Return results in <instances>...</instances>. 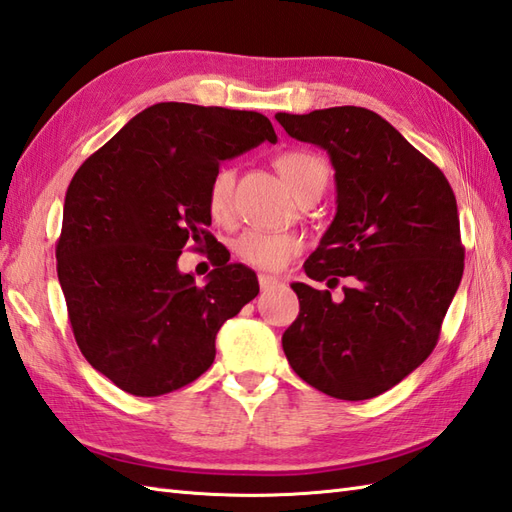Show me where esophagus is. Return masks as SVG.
<instances>
[{
  "instance_id": "esophagus-1",
  "label": "esophagus",
  "mask_w": 512,
  "mask_h": 512,
  "mask_svg": "<svg viewBox=\"0 0 512 512\" xmlns=\"http://www.w3.org/2000/svg\"><path fill=\"white\" fill-rule=\"evenodd\" d=\"M258 284H260V289H263V291H269V289H273V286H278L280 280L276 276H269V273H260Z\"/></svg>"
}]
</instances>
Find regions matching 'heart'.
Returning <instances> with one entry per match:
<instances>
[{"mask_svg": "<svg viewBox=\"0 0 512 512\" xmlns=\"http://www.w3.org/2000/svg\"><path fill=\"white\" fill-rule=\"evenodd\" d=\"M276 169L282 180L297 199H308L321 195L328 182V167L319 156L302 152H284L276 158ZM232 189H234V169L221 165L208 184V210L215 221H230L232 217ZM302 239L291 232H267V230H245L234 243V252L245 265L280 271L299 254Z\"/></svg>", "mask_w": 512, "mask_h": 512, "instance_id": "b5f03b06", "label": "heart"}]
</instances>
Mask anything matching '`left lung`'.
Instances as JSON below:
<instances>
[{"mask_svg":"<svg viewBox=\"0 0 512 512\" xmlns=\"http://www.w3.org/2000/svg\"><path fill=\"white\" fill-rule=\"evenodd\" d=\"M293 139L326 149L336 215L308 256L319 291L291 284L299 315L282 334L299 378L336 400H371L426 360L463 278L456 197L443 171L373 110L278 112ZM348 280L336 303L330 288Z\"/></svg>","mask_w":512,"mask_h":512,"instance_id":"1","label":"left lung"}]
</instances>
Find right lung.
<instances>
[{"instance_id": "add662e5", "label": "right lung", "mask_w": 512, "mask_h": 512, "mask_svg": "<svg viewBox=\"0 0 512 512\" xmlns=\"http://www.w3.org/2000/svg\"><path fill=\"white\" fill-rule=\"evenodd\" d=\"M276 143L252 110L162 102L132 117L73 176L56 243L73 336L91 367L136 397L191 384L213 365L226 319L258 295L252 269L215 247L204 286L180 273L186 243H213L208 184L219 162Z\"/></svg>"}]
</instances>
